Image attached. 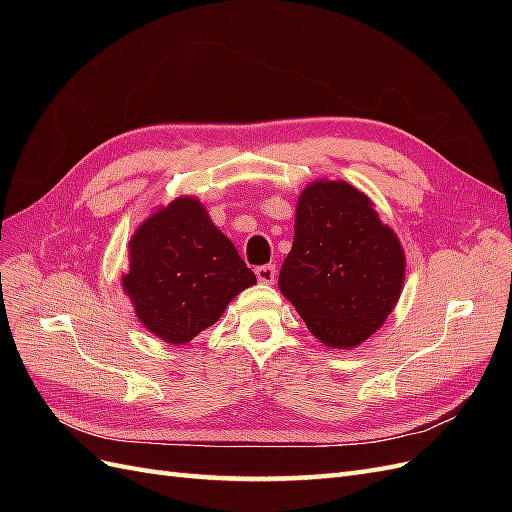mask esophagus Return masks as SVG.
Masks as SVG:
<instances>
[{"label": "esophagus", "mask_w": 512, "mask_h": 512, "mask_svg": "<svg viewBox=\"0 0 512 512\" xmlns=\"http://www.w3.org/2000/svg\"><path fill=\"white\" fill-rule=\"evenodd\" d=\"M275 275H277L275 265H260V267H256V277H258V282H262V284H273L275 282Z\"/></svg>", "instance_id": "1"}]
</instances>
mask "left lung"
<instances>
[{"label":"left lung","mask_w":512,"mask_h":512,"mask_svg":"<svg viewBox=\"0 0 512 512\" xmlns=\"http://www.w3.org/2000/svg\"><path fill=\"white\" fill-rule=\"evenodd\" d=\"M404 273L399 239L363 192L346 181L307 185L280 290L322 344H363L391 314Z\"/></svg>","instance_id":"8db88e82"}]
</instances>
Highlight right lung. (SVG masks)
I'll return each mask as SVG.
<instances>
[{
	"mask_svg": "<svg viewBox=\"0 0 512 512\" xmlns=\"http://www.w3.org/2000/svg\"><path fill=\"white\" fill-rule=\"evenodd\" d=\"M254 284L237 247L190 196L141 224L123 275L138 320L168 344L192 342L220 320L235 294Z\"/></svg>",
	"mask_w": 512,
	"mask_h": 512,
	"instance_id": "add662e5",
	"label": "right lung"
}]
</instances>
